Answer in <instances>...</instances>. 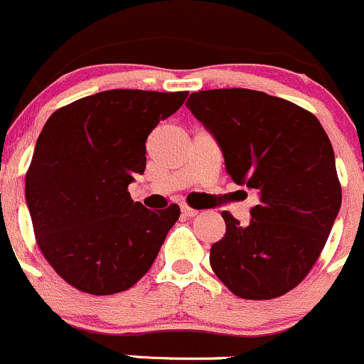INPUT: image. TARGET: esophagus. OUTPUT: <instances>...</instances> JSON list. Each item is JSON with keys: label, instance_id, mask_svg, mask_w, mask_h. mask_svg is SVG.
<instances>
[{"label": "esophagus", "instance_id": "esophagus-1", "mask_svg": "<svg viewBox=\"0 0 364 364\" xmlns=\"http://www.w3.org/2000/svg\"><path fill=\"white\" fill-rule=\"evenodd\" d=\"M181 211H183V215L185 216H188V218H193V216H197V209H193V208H190V205H186V204H181Z\"/></svg>", "mask_w": 364, "mask_h": 364}]
</instances>
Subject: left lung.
I'll use <instances>...</instances> for the list:
<instances>
[{"label":"left lung","mask_w":364,"mask_h":364,"mask_svg":"<svg viewBox=\"0 0 364 364\" xmlns=\"http://www.w3.org/2000/svg\"><path fill=\"white\" fill-rule=\"evenodd\" d=\"M186 107L215 137L232 181L259 196L248 225L222 213L213 271L243 299L284 296L317 262L340 211L328 134L311 112L262 91H199Z\"/></svg>","instance_id":"8db88e82"}]
</instances>
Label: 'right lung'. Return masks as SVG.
Segmentation results:
<instances>
[{
	"label": "right lung",
	"instance_id": "right-lung-1",
	"mask_svg": "<svg viewBox=\"0 0 364 364\" xmlns=\"http://www.w3.org/2000/svg\"><path fill=\"white\" fill-rule=\"evenodd\" d=\"M186 91L109 90L58 109L26 174V204L47 262L93 296L123 292L155 262L179 205L151 211L128 185L146 168V141Z\"/></svg>",
	"mask_w": 364,
	"mask_h": 364
}]
</instances>
